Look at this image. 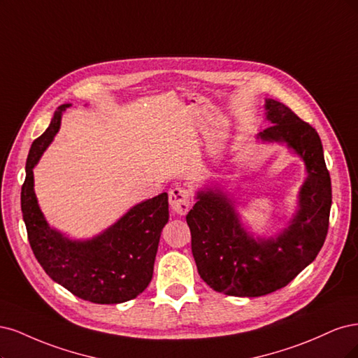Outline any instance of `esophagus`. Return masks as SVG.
I'll use <instances>...</instances> for the list:
<instances>
[{
	"instance_id": "1",
	"label": "esophagus",
	"mask_w": 358,
	"mask_h": 358,
	"mask_svg": "<svg viewBox=\"0 0 358 358\" xmlns=\"http://www.w3.org/2000/svg\"><path fill=\"white\" fill-rule=\"evenodd\" d=\"M169 205L174 213L180 215L187 214L192 206L190 193L182 187H174L169 192Z\"/></svg>"
}]
</instances>
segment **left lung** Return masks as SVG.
I'll return each instance as SVG.
<instances>
[{"instance_id":"left-lung-1","label":"left lung","mask_w":358,"mask_h":358,"mask_svg":"<svg viewBox=\"0 0 358 358\" xmlns=\"http://www.w3.org/2000/svg\"><path fill=\"white\" fill-rule=\"evenodd\" d=\"M264 111L271 126L257 140L285 144L306 171L287 226L273 236H256L241 222L234 196L217 184L196 192L186 215L201 278L227 296L259 297L285 287L315 260L329 229L331 184L317 131L282 102L264 99Z\"/></svg>"}]
</instances>
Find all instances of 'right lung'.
Wrapping results in <instances>:
<instances>
[{
    "label": "right lung",
    "instance_id": "obj_1",
    "mask_svg": "<svg viewBox=\"0 0 358 358\" xmlns=\"http://www.w3.org/2000/svg\"><path fill=\"white\" fill-rule=\"evenodd\" d=\"M64 103L45 132L32 143L20 206L34 256L50 278L92 303H123L143 293L152 281L160 232L168 223V193L134 205L103 232L73 239L49 224L34 192V166L61 128Z\"/></svg>",
    "mask_w": 358,
    "mask_h": 358
}]
</instances>
